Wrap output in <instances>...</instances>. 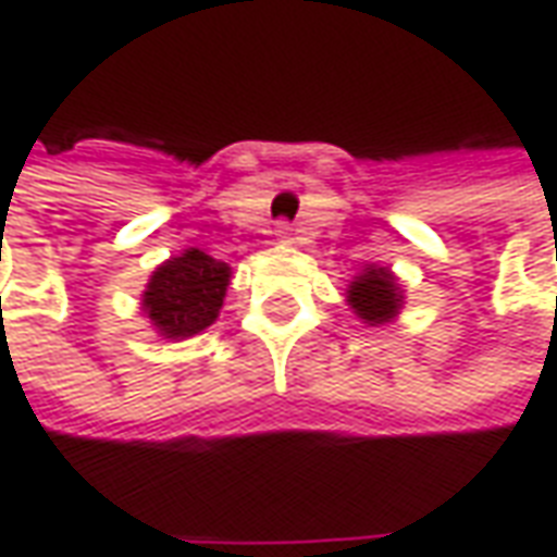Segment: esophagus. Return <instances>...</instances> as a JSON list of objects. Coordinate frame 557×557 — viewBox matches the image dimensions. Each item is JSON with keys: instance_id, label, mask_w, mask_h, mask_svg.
<instances>
[{"instance_id": "esophagus-1", "label": "esophagus", "mask_w": 557, "mask_h": 557, "mask_svg": "<svg viewBox=\"0 0 557 557\" xmlns=\"http://www.w3.org/2000/svg\"><path fill=\"white\" fill-rule=\"evenodd\" d=\"M274 236H277L280 243H289L293 239V227L286 221H280V224H274Z\"/></svg>"}]
</instances>
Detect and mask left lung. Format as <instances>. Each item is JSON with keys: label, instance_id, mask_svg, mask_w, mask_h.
Instances as JSON below:
<instances>
[{"label": "left lung", "instance_id": "8db88e82", "mask_svg": "<svg viewBox=\"0 0 557 557\" xmlns=\"http://www.w3.org/2000/svg\"><path fill=\"white\" fill-rule=\"evenodd\" d=\"M346 302L361 324L383 326L401 314L405 289L389 268L364 264V271H358V277L351 280L349 289H346Z\"/></svg>", "mask_w": 557, "mask_h": 557}]
</instances>
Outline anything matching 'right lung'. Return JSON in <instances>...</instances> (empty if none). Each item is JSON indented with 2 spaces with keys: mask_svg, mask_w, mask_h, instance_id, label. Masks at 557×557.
<instances>
[{
  "mask_svg": "<svg viewBox=\"0 0 557 557\" xmlns=\"http://www.w3.org/2000/svg\"><path fill=\"white\" fill-rule=\"evenodd\" d=\"M233 271L202 249L161 261L143 289L139 308L161 339H189L218 321Z\"/></svg>",
  "mask_w": 557,
  "mask_h": 557,
  "instance_id": "1",
  "label": "right lung"
}]
</instances>
